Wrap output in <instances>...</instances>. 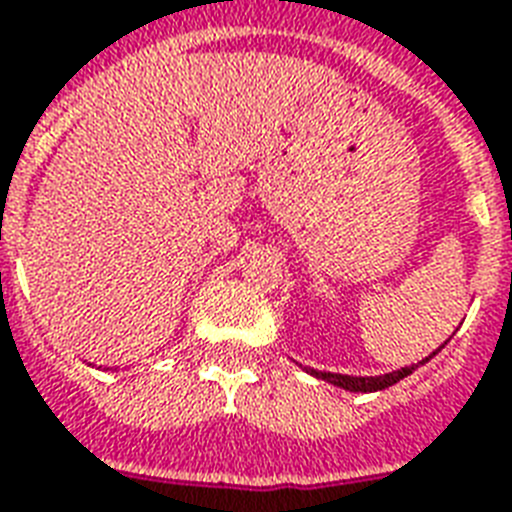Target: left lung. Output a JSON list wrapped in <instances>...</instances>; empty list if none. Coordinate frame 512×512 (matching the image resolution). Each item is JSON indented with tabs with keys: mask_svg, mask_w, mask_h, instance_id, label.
<instances>
[{
	"mask_svg": "<svg viewBox=\"0 0 512 512\" xmlns=\"http://www.w3.org/2000/svg\"><path fill=\"white\" fill-rule=\"evenodd\" d=\"M446 346V343H443ZM443 346H438V349L432 351L429 357H424L421 362H416V365H408V368H400V370H392V373H384V376H346V373H330V370H314V368H300L306 370V373H311L314 378H322V381H327V384L333 386H341V389H346V392H381V389H386V386L397 384V381H403L405 376H411L413 370L419 368V365H424V362H429L435 354H438Z\"/></svg>",
	"mask_w": 512,
	"mask_h": 512,
	"instance_id": "1",
	"label": "left lung"
}]
</instances>
